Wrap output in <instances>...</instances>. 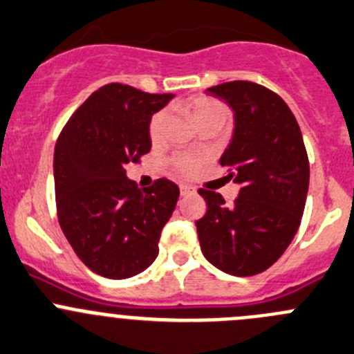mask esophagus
Here are the masks:
<instances>
[{
	"label": "esophagus",
	"mask_w": 354,
	"mask_h": 354,
	"mask_svg": "<svg viewBox=\"0 0 354 354\" xmlns=\"http://www.w3.org/2000/svg\"><path fill=\"white\" fill-rule=\"evenodd\" d=\"M180 194H183V196H191V194H196V187L189 186V184H183V186H180Z\"/></svg>",
	"instance_id": "1"
}]
</instances>
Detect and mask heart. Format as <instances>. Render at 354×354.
Instances as JSON below:
<instances>
[{
  "instance_id": "b5f03b06",
  "label": "heart",
  "mask_w": 354,
  "mask_h": 354,
  "mask_svg": "<svg viewBox=\"0 0 354 354\" xmlns=\"http://www.w3.org/2000/svg\"><path fill=\"white\" fill-rule=\"evenodd\" d=\"M186 107L191 111V114H193V118L196 120V123H201L203 120H208V118H215V116L227 118V109H225L218 100L212 99V97H207V95L193 97L191 100H187ZM165 116H167L165 111H158V113H154L153 116H151L147 132H149V139L153 140V142H156V140L161 137ZM198 165H200L198 158L179 156V158H175L171 167H174L175 174L180 175V177H191V175L196 174Z\"/></svg>"
}]
</instances>
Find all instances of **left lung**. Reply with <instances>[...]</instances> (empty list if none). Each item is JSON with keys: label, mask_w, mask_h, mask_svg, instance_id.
<instances>
[{"label": "left lung", "mask_w": 354, "mask_h": 354, "mask_svg": "<svg viewBox=\"0 0 354 354\" xmlns=\"http://www.w3.org/2000/svg\"><path fill=\"white\" fill-rule=\"evenodd\" d=\"M207 93L234 113L221 165L240 194L227 207L215 191H198L207 201L196 221L201 252L227 274H259L281 257L301 224L309 187L304 140L290 107L266 86L227 82Z\"/></svg>", "instance_id": "obj_1"}]
</instances>
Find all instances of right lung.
Masks as SVG:
<instances>
[{
	"instance_id": "add662e5",
	"label": "right lung",
	"mask_w": 354,
	"mask_h": 354,
	"mask_svg": "<svg viewBox=\"0 0 354 354\" xmlns=\"http://www.w3.org/2000/svg\"><path fill=\"white\" fill-rule=\"evenodd\" d=\"M171 97L104 85L69 118L55 144L59 224L83 264L104 278L139 274L160 252L179 187L158 179L139 189L124 167L149 153V120Z\"/></svg>"
}]
</instances>
